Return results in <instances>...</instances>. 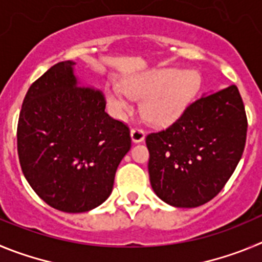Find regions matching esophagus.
<instances>
[{
	"label": "esophagus",
	"mask_w": 262,
	"mask_h": 262,
	"mask_svg": "<svg viewBox=\"0 0 262 262\" xmlns=\"http://www.w3.org/2000/svg\"><path fill=\"white\" fill-rule=\"evenodd\" d=\"M130 136L133 142H142L145 140V130L141 128H132Z\"/></svg>",
	"instance_id": "34e87169"
}]
</instances>
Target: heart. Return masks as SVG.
<instances>
[{"instance_id": "obj_1", "label": "heart", "mask_w": 262, "mask_h": 262, "mask_svg": "<svg viewBox=\"0 0 262 262\" xmlns=\"http://www.w3.org/2000/svg\"><path fill=\"white\" fill-rule=\"evenodd\" d=\"M201 86V75L194 70L159 69L130 79L124 90L110 87L107 100L116 112H125L130 108V98L145 99L143 116L158 125H166L185 112L200 94Z\"/></svg>"}]
</instances>
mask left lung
I'll return each instance as SVG.
<instances>
[{
    "instance_id": "obj_1",
    "label": "left lung",
    "mask_w": 262,
    "mask_h": 262,
    "mask_svg": "<svg viewBox=\"0 0 262 262\" xmlns=\"http://www.w3.org/2000/svg\"><path fill=\"white\" fill-rule=\"evenodd\" d=\"M246 108L235 84L197 99L173 124L146 137L150 183L160 200L197 207L218 194L242 158Z\"/></svg>"
}]
</instances>
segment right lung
<instances>
[{"mask_svg":"<svg viewBox=\"0 0 262 262\" xmlns=\"http://www.w3.org/2000/svg\"><path fill=\"white\" fill-rule=\"evenodd\" d=\"M73 61L49 68L30 86L16 128L26 180L49 206L84 213L110 197L132 146L125 122L105 112L104 94L77 81Z\"/></svg>","mask_w":262,"mask_h":262,"instance_id":"1","label":"right lung"}]
</instances>
